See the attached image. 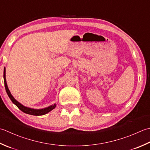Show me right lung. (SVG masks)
<instances>
[{
    "mask_svg": "<svg viewBox=\"0 0 150 150\" xmlns=\"http://www.w3.org/2000/svg\"><path fill=\"white\" fill-rule=\"evenodd\" d=\"M4 85H5L6 91V93L8 94V95L9 98H10V100H11V102H13L14 104L21 110V111H22L23 112H25V113L28 114V115H34V116L44 115L45 114L48 113V112H49L50 111H52V110L54 109L55 108H56V103H54V105H52L49 107H48V108L41 109H32V108H28V107L24 106L23 105L21 104V103H19V102H17V101L14 98L13 96L11 95L10 90H9V88L8 87V85H7V83H6V70H5V68H4Z\"/></svg>",
    "mask_w": 150,
    "mask_h": 150,
    "instance_id": "right-lung-1",
    "label": "right lung"
}]
</instances>
